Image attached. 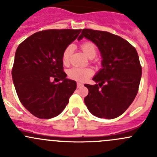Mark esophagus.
<instances>
[{
  "mask_svg": "<svg viewBox=\"0 0 157 157\" xmlns=\"http://www.w3.org/2000/svg\"><path fill=\"white\" fill-rule=\"evenodd\" d=\"M77 88H80L81 87V86H83V83H80V82H77Z\"/></svg>",
  "mask_w": 157,
  "mask_h": 157,
  "instance_id": "1",
  "label": "esophagus"
}]
</instances>
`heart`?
<instances>
[{"mask_svg": "<svg viewBox=\"0 0 157 157\" xmlns=\"http://www.w3.org/2000/svg\"><path fill=\"white\" fill-rule=\"evenodd\" d=\"M82 51L84 53V55L89 58H93L96 57L97 53V48L94 43L91 42H85L80 45ZM73 46L68 45L62 54V62L64 65H68L71 59V53H72ZM69 77H71L73 80H75L77 81H84L87 80L90 76L93 75V71L89 67H72L67 72Z\"/></svg>", "mask_w": 157, "mask_h": 157, "instance_id": "b5f03b06", "label": "heart"}]
</instances>
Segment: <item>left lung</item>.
<instances>
[{
	"instance_id": "1",
	"label": "left lung",
	"mask_w": 157,
	"mask_h": 157,
	"mask_svg": "<svg viewBox=\"0 0 157 157\" xmlns=\"http://www.w3.org/2000/svg\"><path fill=\"white\" fill-rule=\"evenodd\" d=\"M86 38L99 48L102 68L93 77L95 85L85 84L88 110L96 117L112 119L122 115L135 99L142 68L134 47L109 32L83 29L78 40Z\"/></svg>"
}]
</instances>
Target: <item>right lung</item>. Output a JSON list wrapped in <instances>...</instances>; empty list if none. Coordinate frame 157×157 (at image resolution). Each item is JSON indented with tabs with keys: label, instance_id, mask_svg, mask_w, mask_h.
Returning a JSON list of instances; mask_svg holds the SVG:
<instances>
[{
	"label": "right lung",
	"instance_id": "1",
	"mask_svg": "<svg viewBox=\"0 0 157 157\" xmlns=\"http://www.w3.org/2000/svg\"><path fill=\"white\" fill-rule=\"evenodd\" d=\"M80 32L70 29L38 32L25 39L16 51L13 82L22 105L34 116L54 118L69 102L77 83L67 79L63 71L62 54Z\"/></svg>",
	"mask_w": 157,
	"mask_h": 157
}]
</instances>
